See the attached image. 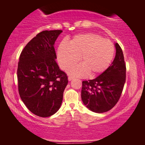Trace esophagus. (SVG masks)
I'll return each mask as SVG.
<instances>
[{
  "label": "esophagus",
  "mask_w": 145,
  "mask_h": 145,
  "mask_svg": "<svg viewBox=\"0 0 145 145\" xmlns=\"http://www.w3.org/2000/svg\"><path fill=\"white\" fill-rule=\"evenodd\" d=\"M73 79V77H72V76H69V77H68V80H70V81Z\"/></svg>",
  "instance_id": "esophagus-1"
}]
</instances>
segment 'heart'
Returning a JSON list of instances; mask_svg holds the SVG:
<instances>
[{
    "label": "heart",
    "mask_w": 145,
    "mask_h": 145,
    "mask_svg": "<svg viewBox=\"0 0 145 145\" xmlns=\"http://www.w3.org/2000/svg\"><path fill=\"white\" fill-rule=\"evenodd\" d=\"M114 46L108 39L93 33L75 36L70 44L63 42L57 50L58 62L67 70L77 65L81 56L82 65L71 68L70 74L84 77L99 75L106 70L113 59Z\"/></svg>",
    "instance_id": "1"
}]
</instances>
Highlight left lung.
<instances>
[{"label": "left lung", "mask_w": 145, "mask_h": 145, "mask_svg": "<svg viewBox=\"0 0 145 145\" xmlns=\"http://www.w3.org/2000/svg\"><path fill=\"white\" fill-rule=\"evenodd\" d=\"M116 56L111 65L99 77L82 81L81 99L91 111L102 113L111 110L121 96L126 79V65L123 51L115 43Z\"/></svg>", "instance_id": "left-lung-1"}]
</instances>
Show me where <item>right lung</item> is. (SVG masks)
Masks as SVG:
<instances>
[{"instance_id":"obj_1","label":"right lung","mask_w":145,"mask_h":145,"mask_svg":"<svg viewBox=\"0 0 145 145\" xmlns=\"http://www.w3.org/2000/svg\"><path fill=\"white\" fill-rule=\"evenodd\" d=\"M61 30L43 31L27 44L17 70L20 97L31 112L40 117L55 114L61 105L68 82L59 69L54 43Z\"/></svg>"}]
</instances>
